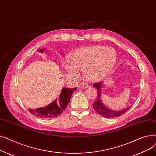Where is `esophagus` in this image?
<instances>
[{
    "instance_id": "obj_1",
    "label": "esophagus",
    "mask_w": 156,
    "mask_h": 156,
    "mask_svg": "<svg viewBox=\"0 0 156 156\" xmlns=\"http://www.w3.org/2000/svg\"><path fill=\"white\" fill-rule=\"evenodd\" d=\"M80 87H81V88H85L90 87V85H89V84H88L87 83H82L81 84Z\"/></svg>"
}]
</instances>
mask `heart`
Segmentation results:
<instances>
[{"label": "heart", "instance_id": "obj_1", "mask_svg": "<svg viewBox=\"0 0 156 156\" xmlns=\"http://www.w3.org/2000/svg\"><path fill=\"white\" fill-rule=\"evenodd\" d=\"M116 59V52L113 48L92 45L77 49L71 55V62H65L64 66L76 76L80 75V71H85L88 80L98 81L109 75Z\"/></svg>", "mask_w": 156, "mask_h": 156}]
</instances>
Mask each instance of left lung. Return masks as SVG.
Returning <instances> with one entry per match:
<instances>
[{
  "label": "left lung",
  "instance_id": "1",
  "mask_svg": "<svg viewBox=\"0 0 156 156\" xmlns=\"http://www.w3.org/2000/svg\"><path fill=\"white\" fill-rule=\"evenodd\" d=\"M102 82L99 81L94 84V87L97 89V98L95 102L93 104V107L95 111L98 113L99 115L108 118H116L121 116L122 114L125 113L127 111L130 109V107H128L126 109H124L121 111H114L112 109L107 108L101 101V88H102Z\"/></svg>",
  "mask_w": 156,
  "mask_h": 156
}]
</instances>
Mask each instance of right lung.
<instances>
[{"mask_svg": "<svg viewBox=\"0 0 156 156\" xmlns=\"http://www.w3.org/2000/svg\"><path fill=\"white\" fill-rule=\"evenodd\" d=\"M44 48L40 49L39 52H42ZM76 90V88H63L59 99H55L51 104L45 108H38L35 110L30 109L28 111L34 115L44 119H50L59 116L66 108L69 102L71 95Z\"/></svg>", "mask_w": 156, "mask_h": 156, "instance_id": "right-lung-1", "label": "right lung"}]
</instances>
